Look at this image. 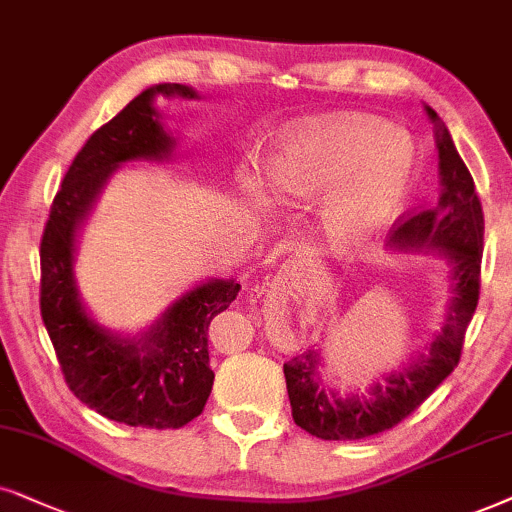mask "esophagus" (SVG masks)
<instances>
[{
	"label": "esophagus",
	"instance_id": "esophagus-1",
	"mask_svg": "<svg viewBox=\"0 0 512 512\" xmlns=\"http://www.w3.org/2000/svg\"><path fill=\"white\" fill-rule=\"evenodd\" d=\"M299 267H302V264H295V262L288 264V267H283V269H281V274H278V278H276L274 288H276V290H285V283L292 281V278L297 276Z\"/></svg>",
	"mask_w": 512,
	"mask_h": 512
}]
</instances>
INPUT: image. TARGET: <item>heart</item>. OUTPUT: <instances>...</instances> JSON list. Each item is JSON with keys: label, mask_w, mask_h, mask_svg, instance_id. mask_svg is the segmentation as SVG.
<instances>
[{"label": "heart", "mask_w": 512, "mask_h": 512, "mask_svg": "<svg viewBox=\"0 0 512 512\" xmlns=\"http://www.w3.org/2000/svg\"><path fill=\"white\" fill-rule=\"evenodd\" d=\"M395 144L399 159L385 161ZM412 152L379 124L332 121L292 135L269 161L267 180L278 199L318 203L320 229L339 250L358 248L379 234L410 189Z\"/></svg>", "instance_id": "1"}]
</instances>
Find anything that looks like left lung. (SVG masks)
<instances>
[{"mask_svg": "<svg viewBox=\"0 0 512 512\" xmlns=\"http://www.w3.org/2000/svg\"><path fill=\"white\" fill-rule=\"evenodd\" d=\"M426 114L435 124L442 194L433 208L421 210L395 227L391 248L438 250V255L445 257L452 267V299L447 304L445 325L428 346L426 356L386 374L384 381H374L367 395L351 393L342 398L337 391H327L318 372V351H304L288 360L283 374L292 419L320 440H363L398 426L459 365L463 335L480 299L485 215L473 177L456 152L447 126L428 105Z\"/></svg>", "mask_w": 512, "mask_h": 512, "instance_id": "obj_1", "label": "left lung"}]
</instances>
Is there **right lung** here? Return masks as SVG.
Here are the masks:
<instances>
[{
  "label": "right lung",
  "instance_id": "1",
  "mask_svg": "<svg viewBox=\"0 0 512 512\" xmlns=\"http://www.w3.org/2000/svg\"><path fill=\"white\" fill-rule=\"evenodd\" d=\"M156 95L196 98L182 84H156L100 126L67 168L46 220L42 320L70 391L102 417L126 426L180 428L199 417L213 391L208 325L234 302L241 285L208 278L175 299L138 337H119L95 323L74 281L77 229L114 170L131 161H163L175 138L163 131Z\"/></svg>",
  "mask_w": 512,
  "mask_h": 512
}]
</instances>
